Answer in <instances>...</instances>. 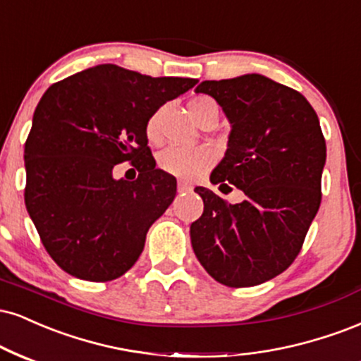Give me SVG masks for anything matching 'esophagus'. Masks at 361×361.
Wrapping results in <instances>:
<instances>
[{"mask_svg": "<svg viewBox=\"0 0 361 361\" xmlns=\"http://www.w3.org/2000/svg\"><path fill=\"white\" fill-rule=\"evenodd\" d=\"M188 190H192V185L186 183V181H183V180L178 181V192L183 193V192H188Z\"/></svg>", "mask_w": 361, "mask_h": 361, "instance_id": "obj_1", "label": "esophagus"}]
</instances>
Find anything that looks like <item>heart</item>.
Wrapping results in <instances>:
<instances>
[{
  "label": "heart",
  "mask_w": 361,
  "mask_h": 361,
  "mask_svg": "<svg viewBox=\"0 0 361 361\" xmlns=\"http://www.w3.org/2000/svg\"><path fill=\"white\" fill-rule=\"evenodd\" d=\"M190 114L198 124H202L203 121L208 117H216L219 119V107L214 99L205 97V95H200L195 97L193 101L188 104ZM163 111H156L149 116V119L146 121L145 126V134L146 139L149 141V145H159L163 141L161 129H159V121H161ZM215 161V154L210 147L207 146H197V147H168L159 154L158 163L159 168L163 169L168 175L180 178L183 181H195L198 180L208 168L212 166Z\"/></svg>",
  "instance_id": "1"
}]
</instances>
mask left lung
<instances>
[{
    "label": "left lung",
    "instance_id": "left-lung-1",
    "mask_svg": "<svg viewBox=\"0 0 361 361\" xmlns=\"http://www.w3.org/2000/svg\"><path fill=\"white\" fill-rule=\"evenodd\" d=\"M197 92L212 95L232 123L212 183L237 186L245 198L230 205L197 186L203 215L190 228L193 250L220 284H262L296 260L318 214L326 161L319 119L305 95L257 73L205 80Z\"/></svg>",
    "mask_w": 361,
    "mask_h": 361
}]
</instances>
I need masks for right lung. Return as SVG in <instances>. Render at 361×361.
<instances>
[{
    "mask_svg": "<svg viewBox=\"0 0 361 361\" xmlns=\"http://www.w3.org/2000/svg\"><path fill=\"white\" fill-rule=\"evenodd\" d=\"M197 82L106 63L43 94L25 142V205L65 272L106 282L134 266L147 230L176 195L175 176L156 168L146 121ZM126 161L138 169L134 182L111 176Z\"/></svg>",
    "mask_w": 361,
    "mask_h": 361,
    "instance_id": "1",
    "label": "right lung"
}]
</instances>
